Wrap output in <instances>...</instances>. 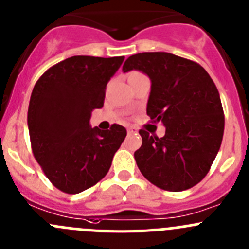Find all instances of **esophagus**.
Segmentation results:
<instances>
[{
    "label": "esophagus",
    "mask_w": 249,
    "mask_h": 249,
    "mask_svg": "<svg viewBox=\"0 0 249 249\" xmlns=\"http://www.w3.org/2000/svg\"><path fill=\"white\" fill-rule=\"evenodd\" d=\"M135 132H136V131H135V130L132 129V127H129V129H127V134H129V135L135 134Z\"/></svg>",
    "instance_id": "esophagus-1"
}]
</instances>
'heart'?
I'll return each mask as SVG.
<instances>
[{
    "mask_svg": "<svg viewBox=\"0 0 249 249\" xmlns=\"http://www.w3.org/2000/svg\"><path fill=\"white\" fill-rule=\"evenodd\" d=\"M135 73H139V72H132V73H130V76H131V74H135Z\"/></svg>",
    "mask_w": 249,
    "mask_h": 249,
    "instance_id": "1",
    "label": "heart"
}]
</instances>
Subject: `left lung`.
<instances>
[{
  "mask_svg": "<svg viewBox=\"0 0 249 249\" xmlns=\"http://www.w3.org/2000/svg\"><path fill=\"white\" fill-rule=\"evenodd\" d=\"M131 70L150 78L147 114L166 129L162 137L140 130L142 145L135 152L140 171L160 189L194 187L210 171L222 144L224 112L217 87L197 62L170 53L131 55L123 71Z\"/></svg>",
  "mask_w": 249,
  "mask_h": 249,
  "instance_id": "left-lung-1",
  "label": "left lung"
}]
</instances>
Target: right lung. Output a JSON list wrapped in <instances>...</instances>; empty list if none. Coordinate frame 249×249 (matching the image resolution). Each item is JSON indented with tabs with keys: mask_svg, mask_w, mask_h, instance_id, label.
I'll list each match as a JSON object with an SVG mask.
<instances>
[{
	"mask_svg": "<svg viewBox=\"0 0 249 249\" xmlns=\"http://www.w3.org/2000/svg\"><path fill=\"white\" fill-rule=\"evenodd\" d=\"M123 61L77 55L50 67L35 84L27 110L32 153L61 192L78 194L101 180L126 136L122 125L100 130L89 123Z\"/></svg>",
	"mask_w": 249,
	"mask_h": 249,
	"instance_id": "right-lung-1",
	"label": "right lung"
}]
</instances>
